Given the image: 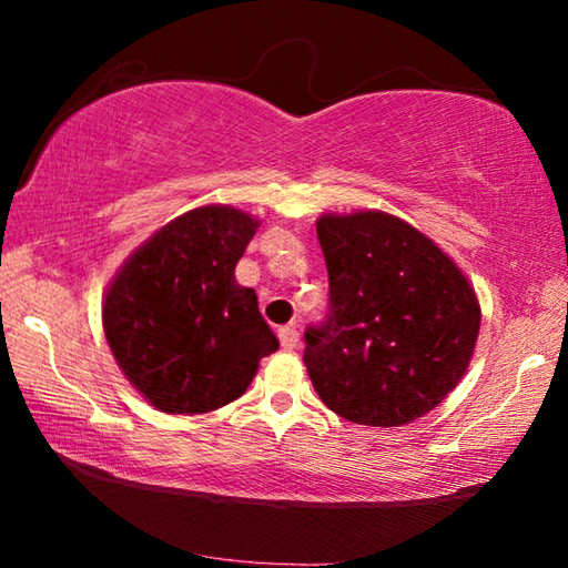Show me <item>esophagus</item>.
Returning <instances> with one entry per match:
<instances>
[{
	"mask_svg": "<svg viewBox=\"0 0 568 568\" xmlns=\"http://www.w3.org/2000/svg\"><path fill=\"white\" fill-rule=\"evenodd\" d=\"M277 338H281V345L285 351H293L297 341H301V333H297V328L291 323V325H283V328L277 331Z\"/></svg>",
	"mask_w": 568,
	"mask_h": 568,
	"instance_id": "esophagus-1",
	"label": "esophagus"
}]
</instances>
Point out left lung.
<instances>
[{
	"label": "left lung",
	"mask_w": 568,
	"mask_h": 568,
	"mask_svg": "<svg viewBox=\"0 0 568 568\" xmlns=\"http://www.w3.org/2000/svg\"><path fill=\"white\" fill-rule=\"evenodd\" d=\"M315 227L331 307L305 331L313 388L361 426L426 416L458 386L474 355V287L434 240L396 215H323Z\"/></svg>",
	"instance_id": "8db88e82"
}]
</instances>
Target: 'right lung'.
I'll use <instances>...</instances> for the list:
<instances>
[{"label": "right lung", "instance_id": "add662e5", "mask_svg": "<svg viewBox=\"0 0 568 568\" xmlns=\"http://www.w3.org/2000/svg\"><path fill=\"white\" fill-rule=\"evenodd\" d=\"M257 220L227 205L180 215L120 267L102 325L124 376L162 413H207L235 400L277 351L253 287L235 265Z\"/></svg>", "mask_w": 568, "mask_h": 568}]
</instances>
